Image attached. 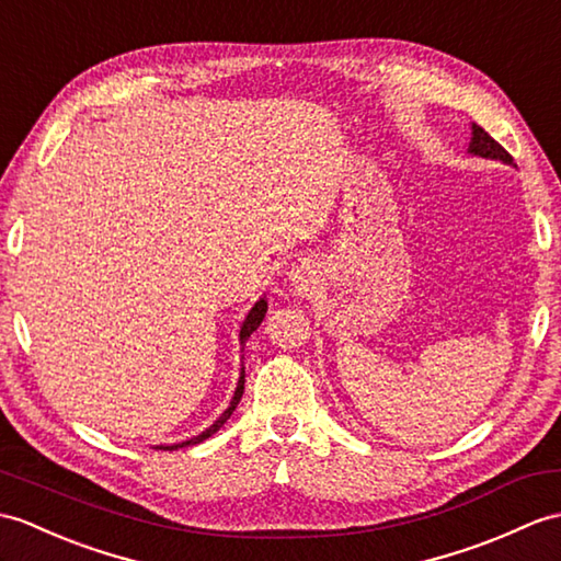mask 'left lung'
Here are the masks:
<instances>
[{
  "label": "left lung",
  "instance_id": "1",
  "mask_svg": "<svg viewBox=\"0 0 561 561\" xmlns=\"http://www.w3.org/2000/svg\"><path fill=\"white\" fill-rule=\"evenodd\" d=\"M471 142H468V152L471 154H478V158H488V160H500V162H506L512 164V154L506 152L497 140H494L485 128H480L478 124L471 126Z\"/></svg>",
  "mask_w": 561,
  "mask_h": 561
}]
</instances>
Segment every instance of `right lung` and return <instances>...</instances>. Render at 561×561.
Wrapping results in <instances>:
<instances>
[{"mask_svg": "<svg viewBox=\"0 0 561 561\" xmlns=\"http://www.w3.org/2000/svg\"><path fill=\"white\" fill-rule=\"evenodd\" d=\"M265 312H267V301L265 298H260V301L251 308V312L249 316H245V320H243V324H241V332H239V342L241 344H245V340H249V336L260 328V322H263V318H265ZM245 370L241 368V377H239V385H237V392H233V397H231V403L227 407V411L219 415V419L207 427V430H203L201 435H195V437H191V439H186V442H179V445H160V447H154V449H167V451H174V449H181V447H191V445H201L203 439H207V437H213L217 430L225 425L227 421H229V415L233 413V409L239 407V401H241V397H243V382H245V375H243Z\"/></svg>", "mask_w": 561, "mask_h": 561, "instance_id": "add662e5", "label": "right lung"}]
</instances>
